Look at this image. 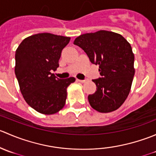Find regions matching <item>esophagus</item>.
<instances>
[{"instance_id":"1","label":"esophagus","mask_w":156,"mask_h":156,"mask_svg":"<svg viewBox=\"0 0 156 156\" xmlns=\"http://www.w3.org/2000/svg\"><path fill=\"white\" fill-rule=\"evenodd\" d=\"M77 81H79V82H81V83H84V82H85V81H87V80H86V79H84V80H80V79H77Z\"/></svg>"}]
</instances>
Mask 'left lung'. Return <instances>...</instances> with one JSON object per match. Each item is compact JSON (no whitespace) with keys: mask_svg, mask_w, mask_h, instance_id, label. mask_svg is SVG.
I'll list each match as a JSON object with an SVG mask.
<instances>
[{"mask_svg":"<svg viewBox=\"0 0 156 156\" xmlns=\"http://www.w3.org/2000/svg\"><path fill=\"white\" fill-rule=\"evenodd\" d=\"M74 44L80 47L93 64L99 65L101 77L93 80L97 91L88 96L91 107L110 112L123 104L134 75V55L126 39L112 31L101 30L81 34Z\"/></svg>","mask_w":156,"mask_h":156,"instance_id":"left-lung-1","label":"left lung"}]
</instances>
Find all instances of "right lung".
<instances>
[{
	"mask_svg": "<svg viewBox=\"0 0 156 156\" xmlns=\"http://www.w3.org/2000/svg\"><path fill=\"white\" fill-rule=\"evenodd\" d=\"M69 37L41 33L26 37L15 54V74L26 103L38 112L51 115L62 109L66 89L75 78H58L51 73L59 67Z\"/></svg>",
	"mask_w": 156,
	"mask_h": 156,
	"instance_id": "right-lung-1",
	"label": "right lung"
}]
</instances>
